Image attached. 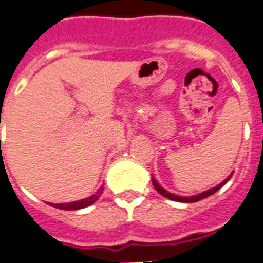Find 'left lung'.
Returning a JSON list of instances; mask_svg holds the SVG:
<instances>
[{"instance_id":"left-lung-1","label":"left lung","mask_w":263,"mask_h":263,"mask_svg":"<svg viewBox=\"0 0 263 263\" xmlns=\"http://www.w3.org/2000/svg\"><path fill=\"white\" fill-rule=\"evenodd\" d=\"M230 179V176H229V178H227L226 180H223V182L220 183V184H218L217 187H214V189H211V190H209V191H204V193H202V194H198V195H194V196H178V195H174V194H171V193H168V191H165L164 189H163V187H160L158 184V182H156L155 179H154V178H152V184H154V187H155L156 189V191H158L159 194H160V195H163V196H165V198H168V199H171V200H176V202H184V203H194V202H198V200H200V199H203V198H207V196H210V195H213L214 193H217L218 190L220 189V187L223 186L224 183L227 182V180Z\"/></svg>"}]
</instances>
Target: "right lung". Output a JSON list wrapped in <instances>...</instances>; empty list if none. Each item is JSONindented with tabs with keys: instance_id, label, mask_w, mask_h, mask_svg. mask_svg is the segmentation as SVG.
<instances>
[{
	"instance_id": "obj_1",
	"label": "right lung",
	"mask_w": 263,
	"mask_h": 263,
	"mask_svg": "<svg viewBox=\"0 0 263 263\" xmlns=\"http://www.w3.org/2000/svg\"><path fill=\"white\" fill-rule=\"evenodd\" d=\"M103 190H104V187L101 186L100 189L96 191V194H93V195L87 198V199L77 200V202L70 203H52L50 206L56 207V209H61V210H80V209H84V207H88L90 206V204H93V203L100 198Z\"/></svg>"
}]
</instances>
